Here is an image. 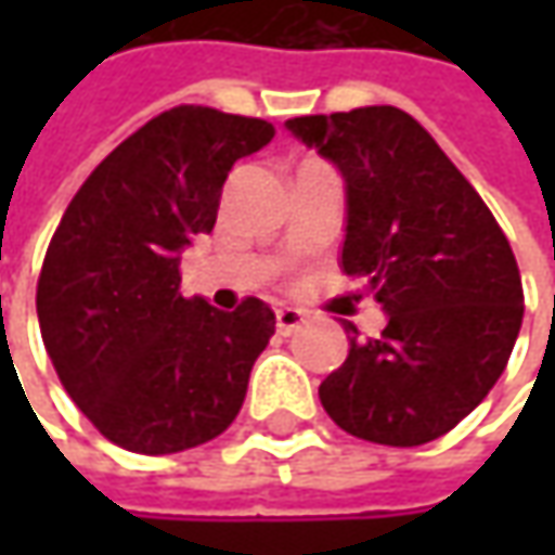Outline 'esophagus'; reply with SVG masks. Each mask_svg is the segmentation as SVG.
Masks as SVG:
<instances>
[{
	"instance_id": "obj_1",
	"label": "esophagus",
	"mask_w": 555,
	"mask_h": 555,
	"mask_svg": "<svg viewBox=\"0 0 555 555\" xmlns=\"http://www.w3.org/2000/svg\"><path fill=\"white\" fill-rule=\"evenodd\" d=\"M302 324H306V314L299 309H278V333L289 336V333L299 331Z\"/></svg>"
}]
</instances>
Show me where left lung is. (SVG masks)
<instances>
[{
  "mask_svg": "<svg viewBox=\"0 0 555 555\" xmlns=\"http://www.w3.org/2000/svg\"><path fill=\"white\" fill-rule=\"evenodd\" d=\"M346 182L343 271L386 311L321 383L349 436L414 448L451 433L501 379L522 327V278L476 188L411 114L379 104L287 119Z\"/></svg>",
  "mask_w": 555,
  "mask_h": 555,
  "instance_id": "8db88e82",
  "label": "left lung"
}]
</instances>
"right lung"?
Returning a JSON list of instances; mask_svg holds the SVG:
<instances>
[{"label":"right lung","mask_w":555,"mask_h":555,"mask_svg":"<svg viewBox=\"0 0 555 555\" xmlns=\"http://www.w3.org/2000/svg\"><path fill=\"white\" fill-rule=\"evenodd\" d=\"M271 139L266 119L172 107L98 163L54 231L36 284L42 343L76 408L126 451L197 448L244 404L274 311L184 299L179 259L212 231L231 166Z\"/></svg>","instance_id":"add662e5"}]
</instances>
